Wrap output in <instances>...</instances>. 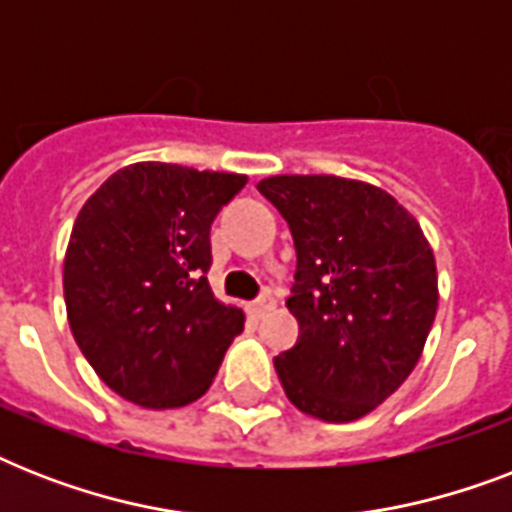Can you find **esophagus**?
Instances as JSON below:
<instances>
[{"label":"esophagus","instance_id":"esophagus-1","mask_svg":"<svg viewBox=\"0 0 512 512\" xmlns=\"http://www.w3.org/2000/svg\"><path fill=\"white\" fill-rule=\"evenodd\" d=\"M276 308V297L271 295V292H263V295L257 297L255 303H252V311L257 313V316H263V313L273 311Z\"/></svg>","mask_w":512,"mask_h":512}]
</instances>
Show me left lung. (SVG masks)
Masks as SVG:
<instances>
[{
  "label": "left lung",
  "mask_w": 512,
  "mask_h": 512,
  "mask_svg": "<svg viewBox=\"0 0 512 512\" xmlns=\"http://www.w3.org/2000/svg\"><path fill=\"white\" fill-rule=\"evenodd\" d=\"M257 191L287 220L297 252L287 308L300 324L273 358L300 412L350 422L398 390L438 308L436 260L393 196L335 175L265 177Z\"/></svg>",
  "instance_id": "obj_1"
}]
</instances>
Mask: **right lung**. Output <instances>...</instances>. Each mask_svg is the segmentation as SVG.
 <instances>
[{"instance_id":"obj_1","label":"right lung","mask_w":512,"mask_h":512,"mask_svg":"<svg viewBox=\"0 0 512 512\" xmlns=\"http://www.w3.org/2000/svg\"><path fill=\"white\" fill-rule=\"evenodd\" d=\"M244 175L140 162L76 217L63 265L68 324L108 388L148 409L204 396L244 313L209 289V228Z\"/></svg>"}]
</instances>
